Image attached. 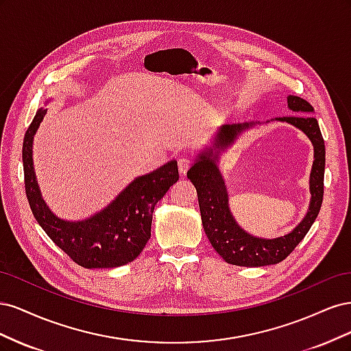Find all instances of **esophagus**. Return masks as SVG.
<instances>
[{"label":"esophagus","mask_w":351,"mask_h":351,"mask_svg":"<svg viewBox=\"0 0 351 351\" xmlns=\"http://www.w3.org/2000/svg\"><path fill=\"white\" fill-rule=\"evenodd\" d=\"M178 162V171L182 176H184L187 173V169L190 168V164H192V159H190L189 156H180L177 159Z\"/></svg>","instance_id":"1"}]
</instances>
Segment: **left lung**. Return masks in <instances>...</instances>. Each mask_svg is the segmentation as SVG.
I'll return each mask as SVG.
<instances>
[{"mask_svg": "<svg viewBox=\"0 0 351 351\" xmlns=\"http://www.w3.org/2000/svg\"><path fill=\"white\" fill-rule=\"evenodd\" d=\"M287 104L293 112L302 115L280 117L277 121H285L302 130L313 145V165L309 178L311 202L304 218L290 232L275 239H263L243 230L232 217L228 205V190L219 169V155L236 142L237 137L258 123H237L221 125L214 145L197 155L195 164L187 171V178L196 187L202 224L206 236L219 256L227 263L237 267H265L284 261L295 249L307 231L311 230L321 210L324 199L325 173V143L317 120L311 115L312 105L289 95Z\"/></svg>", "mask_w": 351, "mask_h": 351, "instance_id": "left-lung-1", "label": "left lung"}]
</instances>
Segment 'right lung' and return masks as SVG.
Masks as SVG:
<instances>
[{"label": "right lung", "mask_w": 351, "mask_h": 351, "mask_svg": "<svg viewBox=\"0 0 351 351\" xmlns=\"http://www.w3.org/2000/svg\"><path fill=\"white\" fill-rule=\"evenodd\" d=\"M45 114V108L36 111L23 139L26 196L38 224L83 268H117L133 262L151 239L155 205L177 183V161L173 159L151 173L136 177L93 215L79 221L62 219L45 204L34 168V137Z\"/></svg>", "instance_id": "obj_1"}]
</instances>
